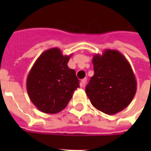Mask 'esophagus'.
Masks as SVG:
<instances>
[{"instance_id":"1","label":"esophagus","mask_w":151,"mask_h":151,"mask_svg":"<svg viewBox=\"0 0 151 151\" xmlns=\"http://www.w3.org/2000/svg\"><path fill=\"white\" fill-rule=\"evenodd\" d=\"M86 84V78H84L82 80V82H81V86L82 87H84Z\"/></svg>"}]
</instances>
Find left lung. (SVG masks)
<instances>
[{"mask_svg":"<svg viewBox=\"0 0 151 151\" xmlns=\"http://www.w3.org/2000/svg\"><path fill=\"white\" fill-rule=\"evenodd\" d=\"M94 76L86 93L96 109L115 115L127 108L137 91V82L130 64L116 50L106 49L92 59Z\"/></svg>","mask_w":151,"mask_h":151,"instance_id":"left-lung-1","label":"left lung"}]
</instances>
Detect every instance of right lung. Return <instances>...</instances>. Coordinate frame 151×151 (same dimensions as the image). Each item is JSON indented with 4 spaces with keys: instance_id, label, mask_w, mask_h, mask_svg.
I'll return each instance as SVG.
<instances>
[{
    "instance_id": "add662e5",
    "label": "right lung",
    "mask_w": 151,
    "mask_h": 151,
    "mask_svg": "<svg viewBox=\"0 0 151 151\" xmlns=\"http://www.w3.org/2000/svg\"><path fill=\"white\" fill-rule=\"evenodd\" d=\"M72 56L53 47L43 52L32 66L27 79L29 98L42 112L58 113L69 104L79 87L75 70L67 64Z\"/></svg>"
}]
</instances>
